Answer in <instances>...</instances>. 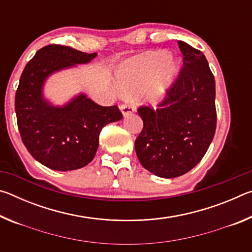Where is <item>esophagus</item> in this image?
Returning a JSON list of instances; mask_svg holds the SVG:
<instances>
[{
    "instance_id": "obj_1",
    "label": "esophagus",
    "mask_w": 252,
    "mask_h": 252,
    "mask_svg": "<svg viewBox=\"0 0 252 252\" xmlns=\"http://www.w3.org/2000/svg\"><path fill=\"white\" fill-rule=\"evenodd\" d=\"M120 110H121V112H122L123 116L126 117V116H129L130 113L134 112L135 106L130 104V103H123V104L120 105Z\"/></svg>"
}]
</instances>
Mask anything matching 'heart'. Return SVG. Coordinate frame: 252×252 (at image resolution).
I'll return each mask as SVG.
<instances>
[{"mask_svg":"<svg viewBox=\"0 0 252 252\" xmlns=\"http://www.w3.org/2000/svg\"><path fill=\"white\" fill-rule=\"evenodd\" d=\"M178 71V62L168 60V53L164 51H157L127 60L119 67L117 79L122 90L132 94H139L149 88L148 99L157 103L164 96Z\"/></svg>","mask_w":252,"mask_h":252,"instance_id":"b5f03b06","label":"heart"}]
</instances>
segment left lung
I'll return each instance as SVG.
<instances>
[{"label": "left lung", "instance_id": "8db88e82", "mask_svg": "<svg viewBox=\"0 0 252 252\" xmlns=\"http://www.w3.org/2000/svg\"><path fill=\"white\" fill-rule=\"evenodd\" d=\"M183 65L157 109L138 108L143 129L134 148L144 168L161 178H176L195 167L215 136V76L201 51L178 41Z\"/></svg>", "mask_w": 252, "mask_h": 252}]
</instances>
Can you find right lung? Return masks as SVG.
<instances>
[{"instance_id":"1","label":"right lung","mask_w":252,"mask_h":252,"mask_svg":"<svg viewBox=\"0 0 252 252\" xmlns=\"http://www.w3.org/2000/svg\"><path fill=\"white\" fill-rule=\"evenodd\" d=\"M96 53L50 44L25 65L15 93V113L22 142L34 159L58 171L83 168L93 160L102 127L123 118L118 105L102 106L84 94L62 108L42 97L45 79L53 72L90 62Z\"/></svg>"}]
</instances>
